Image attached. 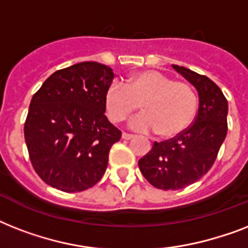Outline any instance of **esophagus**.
Here are the masks:
<instances>
[{"label": "esophagus", "instance_id": "obj_1", "mask_svg": "<svg viewBox=\"0 0 248 248\" xmlns=\"http://www.w3.org/2000/svg\"><path fill=\"white\" fill-rule=\"evenodd\" d=\"M122 139L131 140V139H134V135H131V134H127V132H122Z\"/></svg>", "mask_w": 248, "mask_h": 248}]
</instances>
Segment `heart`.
Returning a JSON list of instances; mask_svg holds the SVG:
<instances>
[{
  "instance_id": "heart-1",
  "label": "heart",
  "mask_w": 248,
  "mask_h": 248,
  "mask_svg": "<svg viewBox=\"0 0 248 248\" xmlns=\"http://www.w3.org/2000/svg\"><path fill=\"white\" fill-rule=\"evenodd\" d=\"M141 103L143 113L130 121L138 131H157L162 138H175L190 127L197 116L198 97L185 82L158 71L131 76L126 86L113 81L105 91L104 104L114 122L126 120Z\"/></svg>"
}]
</instances>
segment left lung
Masks as SVG:
<instances>
[{"label":"left lung","instance_id":"left-lung-1","mask_svg":"<svg viewBox=\"0 0 248 248\" xmlns=\"http://www.w3.org/2000/svg\"><path fill=\"white\" fill-rule=\"evenodd\" d=\"M196 87L200 99L194 124L171 140L157 143L139 161L143 176L153 186L177 190L196 183L215 162L228 131V101L223 91L206 76L172 65Z\"/></svg>","mask_w":248,"mask_h":248}]
</instances>
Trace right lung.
Returning a JSON list of instances; mask_svg holds the SVG:
<instances>
[{
    "label": "right lung",
    "instance_id": "right-lung-1",
    "mask_svg": "<svg viewBox=\"0 0 248 248\" xmlns=\"http://www.w3.org/2000/svg\"><path fill=\"white\" fill-rule=\"evenodd\" d=\"M112 68L82 62L56 71L33 95L24 138L38 176L63 192H82L100 180L121 131L105 117Z\"/></svg>",
    "mask_w": 248,
    "mask_h": 248
}]
</instances>
